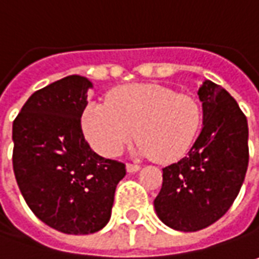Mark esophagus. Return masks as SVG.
Here are the masks:
<instances>
[{"label":"esophagus","instance_id":"1","mask_svg":"<svg viewBox=\"0 0 259 259\" xmlns=\"http://www.w3.org/2000/svg\"><path fill=\"white\" fill-rule=\"evenodd\" d=\"M126 169H127V172L133 174V172H138L139 169H140V166L136 165V163H127V165H126Z\"/></svg>","mask_w":259,"mask_h":259}]
</instances>
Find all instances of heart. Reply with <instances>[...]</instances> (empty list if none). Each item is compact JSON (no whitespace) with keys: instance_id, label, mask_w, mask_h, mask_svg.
<instances>
[{"instance_id":"obj_1","label":"heart","mask_w":259,"mask_h":259,"mask_svg":"<svg viewBox=\"0 0 259 259\" xmlns=\"http://www.w3.org/2000/svg\"><path fill=\"white\" fill-rule=\"evenodd\" d=\"M201 119V104L192 94L157 84H132L113 90L106 103H87L81 127L103 156H117L136 133L138 153L174 162L189 150Z\"/></svg>"}]
</instances>
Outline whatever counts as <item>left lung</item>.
<instances>
[{
    "instance_id": "obj_1",
    "label": "left lung",
    "mask_w": 259,
    "mask_h": 259,
    "mask_svg": "<svg viewBox=\"0 0 259 259\" xmlns=\"http://www.w3.org/2000/svg\"><path fill=\"white\" fill-rule=\"evenodd\" d=\"M203 127L189 153L163 167L162 189L155 199L159 219L176 231L209 227L231 208L245 179L248 121L235 99L205 80L198 90Z\"/></svg>"
}]
</instances>
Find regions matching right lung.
<instances>
[{"mask_svg":"<svg viewBox=\"0 0 259 259\" xmlns=\"http://www.w3.org/2000/svg\"><path fill=\"white\" fill-rule=\"evenodd\" d=\"M92 83L68 76L37 90L13 123V167L34 215L70 235L94 234L110 219L121 162L92 150L81 113Z\"/></svg>","mask_w":259,"mask_h":259,"instance_id":"right-lung-1","label":"right lung"}]
</instances>
